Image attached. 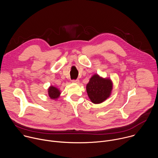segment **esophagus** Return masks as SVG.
Returning <instances> with one entry per match:
<instances>
[{"mask_svg": "<svg viewBox=\"0 0 158 158\" xmlns=\"http://www.w3.org/2000/svg\"><path fill=\"white\" fill-rule=\"evenodd\" d=\"M72 82L73 83H76V84H79V79H76V80H73Z\"/></svg>", "mask_w": 158, "mask_h": 158, "instance_id": "1", "label": "esophagus"}]
</instances>
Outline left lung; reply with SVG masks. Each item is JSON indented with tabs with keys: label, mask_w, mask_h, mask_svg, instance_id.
<instances>
[{
	"label": "left lung",
	"mask_w": 158,
	"mask_h": 158,
	"mask_svg": "<svg viewBox=\"0 0 158 158\" xmlns=\"http://www.w3.org/2000/svg\"><path fill=\"white\" fill-rule=\"evenodd\" d=\"M112 89V82L110 79L102 78L94 74L86 85L87 95L92 102L100 104L109 98Z\"/></svg>",
	"instance_id": "1"
}]
</instances>
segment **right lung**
Wrapping results in <instances>:
<instances>
[{
    "label": "right lung",
    "mask_w": 158,
    "mask_h": 158,
    "mask_svg": "<svg viewBox=\"0 0 158 158\" xmlns=\"http://www.w3.org/2000/svg\"><path fill=\"white\" fill-rule=\"evenodd\" d=\"M48 94L51 99L55 100L60 96V92L56 87L51 85L48 89Z\"/></svg>",
    "instance_id": "add662e5"
}]
</instances>
